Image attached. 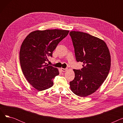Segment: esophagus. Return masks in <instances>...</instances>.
<instances>
[{"mask_svg":"<svg viewBox=\"0 0 123 123\" xmlns=\"http://www.w3.org/2000/svg\"><path fill=\"white\" fill-rule=\"evenodd\" d=\"M61 70L63 72H66L68 70L67 68H61Z\"/></svg>","mask_w":123,"mask_h":123,"instance_id":"34e87169","label":"esophagus"}]
</instances>
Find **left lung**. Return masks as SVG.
Listing matches in <instances>:
<instances>
[{"mask_svg":"<svg viewBox=\"0 0 123 123\" xmlns=\"http://www.w3.org/2000/svg\"><path fill=\"white\" fill-rule=\"evenodd\" d=\"M76 59L83 63L81 70L74 69L75 78L70 82L76 95L86 97L94 93L108 75L111 56L106 43L100 39L80 31H71Z\"/></svg>","mask_w":123,"mask_h":123,"instance_id":"obj_1","label":"left lung"}]
</instances>
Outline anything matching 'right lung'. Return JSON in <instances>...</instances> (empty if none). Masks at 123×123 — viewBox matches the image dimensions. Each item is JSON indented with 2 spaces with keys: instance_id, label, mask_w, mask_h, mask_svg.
Here are the masks:
<instances>
[{
  "instance_id": "right-lung-1",
  "label": "right lung",
  "mask_w": 123,
  "mask_h": 123,
  "mask_svg": "<svg viewBox=\"0 0 123 123\" xmlns=\"http://www.w3.org/2000/svg\"><path fill=\"white\" fill-rule=\"evenodd\" d=\"M69 31L59 29L32 32L22 43L19 59L22 72L28 82L39 91L53 85V80L59 74L57 68L46 63L49 57Z\"/></svg>"
}]
</instances>
